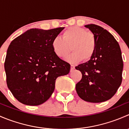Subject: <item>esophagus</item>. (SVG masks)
Instances as JSON below:
<instances>
[{
	"label": "esophagus",
	"mask_w": 129,
	"mask_h": 129,
	"mask_svg": "<svg viewBox=\"0 0 129 129\" xmlns=\"http://www.w3.org/2000/svg\"><path fill=\"white\" fill-rule=\"evenodd\" d=\"M74 69H75V67H74V66H72V65H71V72H73V71H74Z\"/></svg>",
	"instance_id": "obj_1"
}]
</instances>
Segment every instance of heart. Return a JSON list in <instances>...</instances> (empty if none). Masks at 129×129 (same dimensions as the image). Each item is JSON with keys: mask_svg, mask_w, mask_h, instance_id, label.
I'll return each mask as SVG.
<instances>
[{"mask_svg": "<svg viewBox=\"0 0 129 129\" xmlns=\"http://www.w3.org/2000/svg\"><path fill=\"white\" fill-rule=\"evenodd\" d=\"M71 50L73 52L66 57V60L77 63L82 60H89L96 50L94 35L79 27H71L63 31L61 37H55L52 41L54 52L58 57H66Z\"/></svg>", "mask_w": 129, "mask_h": 129, "instance_id": "1", "label": "heart"}]
</instances>
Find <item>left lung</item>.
I'll use <instances>...</instances> for the list:
<instances>
[{
	"instance_id": "obj_1",
	"label": "left lung",
	"mask_w": 129,
	"mask_h": 129,
	"mask_svg": "<svg viewBox=\"0 0 129 129\" xmlns=\"http://www.w3.org/2000/svg\"><path fill=\"white\" fill-rule=\"evenodd\" d=\"M85 27L95 37L96 50L88 62L75 67L82 75L75 89L82 100L99 103L111 99L121 85L122 53L119 43L107 30L95 24Z\"/></svg>"
}]
</instances>
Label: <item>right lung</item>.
Wrapping results in <instances>:
<instances>
[{"label":"right lung","mask_w":129,"mask_h":129,"mask_svg":"<svg viewBox=\"0 0 129 129\" xmlns=\"http://www.w3.org/2000/svg\"><path fill=\"white\" fill-rule=\"evenodd\" d=\"M64 27L31 28L11 42L4 63L7 87L18 101L39 105L52 95L58 77L71 65L54 52L52 41Z\"/></svg>","instance_id":"right-lung-1"}]
</instances>
